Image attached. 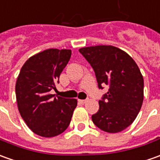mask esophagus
<instances>
[{
    "mask_svg": "<svg viewBox=\"0 0 160 160\" xmlns=\"http://www.w3.org/2000/svg\"><path fill=\"white\" fill-rule=\"evenodd\" d=\"M79 102H80L81 104H84V103H86L88 102V100H79Z\"/></svg>",
    "mask_w": 160,
    "mask_h": 160,
    "instance_id": "esophagus-1",
    "label": "esophagus"
}]
</instances>
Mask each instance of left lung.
<instances>
[{
    "instance_id": "left-lung-1",
    "label": "left lung",
    "mask_w": 160,
    "mask_h": 160,
    "mask_svg": "<svg viewBox=\"0 0 160 160\" xmlns=\"http://www.w3.org/2000/svg\"><path fill=\"white\" fill-rule=\"evenodd\" d=\"M79 52L93 67L99 88L109 87L92 121L108 133L125 130L136 119L144 100V79L138 66L128 53L112 45L84 47Z\"/></svg>"
}]
</instances>
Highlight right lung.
<instances>
[{"mask_svg": "<svg viewBox=\"0 0 160 160\" xmlns=\"http://www.w3.org/2000/svg\"><path fill=\"white\" fill-rule=\"evenodd\" d=\"M71 50L48 49L30 57L17 77L16 95L18 110L35 134L52 138L70 124L76 99L50 94L71 58Z\"/></svg>", "mask_w": 160, "mask_h": 160, "instance_id": "add662e5", "label": "right lung"}]
</instances>
